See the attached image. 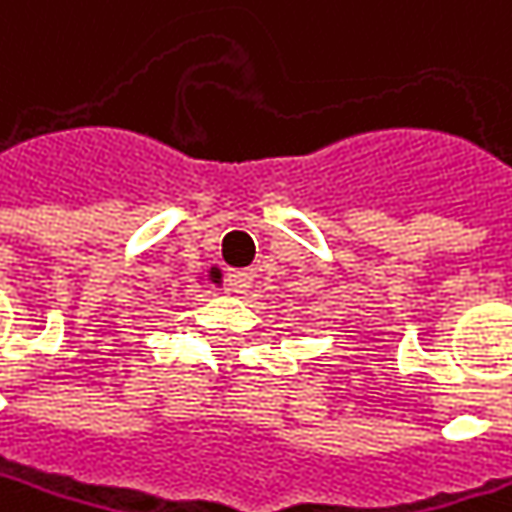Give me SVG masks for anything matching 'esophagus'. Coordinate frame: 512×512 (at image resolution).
<instances>
[{
	"label": "esophagus",
	"instance_id": "1",
	"mask_svg": "<svg viewBox=\"0 0 512 512\" xmlns=\"http://www.w3.org/2000/svg\"><path fill=\"white\" fill-rule=\"evenodd\" d=\"M229 286L235 294H249L255 286V272L252 269H240V272L229 274Z\"/></svg>",
	"mask_w": 512,
	"mask_h": 512
}]
</instances>
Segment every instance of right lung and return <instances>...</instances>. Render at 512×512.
Listing matches in <instances>:
<instances>
[{"instance_id": "add662e5", "label": "right lung", "mask_w": 512, "mask_h": 512, "mask_svg": "<svg viewBox=\"0 0 512 512\" xmlns=\"http://www.w3.org/2000/svg\"><path fill=\"white\" fill-rule=\"evenodd\" d=\"M206 280H212V283H218V286H221L223 272H221V269H218V266H212V269L206 272Z\"/></svg>"}]
</instances>
